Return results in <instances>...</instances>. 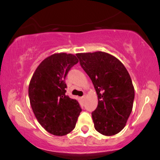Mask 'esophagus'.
Masks as SVG:
<instances>
[{
  "mask_svg": "<svg viewBox=\"0 0 160 160\" xmlns=\"http://www.w3.org/2000/svg\"><path fill=\"white\" fill-rule=\"evenodd\" d=\"M81 98H82V100H85V98H86V95H83V96H82V97H81Z\"/></svg>",
  "mask_w": 160,
  "mask_h": 160,
  "instance_id": "34e87169",
  "label": "esophagus"
}]
</instances>
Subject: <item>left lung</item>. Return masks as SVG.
<instances>
[{"label":"left lung","instance_id":"1","mask_svg":"<svg viewBox=\"0 0 160 160\" xmlns=\"http://www.w3.org/2000/svg\"><path fill=\"white\" fill-rule=\"evenodd\" d=\"M98 95L92 113L96 131L106 136L119 133L132 111L135 89L123 64L109 53L97 51L76 54Z\"/></svg>","mask_w":160,"mask_h":160}]
</instances>
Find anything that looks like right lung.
Returning a JSON list of instances; mask_svg holds the SVG:
<instances>
[{
	"mask_svg": "<svg viewBox=\"0 0 160 160\" xmlns=\"http://www.w3.org/2000/svg\"><path fill=\"white\" fill-rule=\"evenodd\" d=\"M79 62L71 53L46 58L33 74L28 86L32 111L46 131L57 136L71 132L81 112L78 102L65 95L68 72Z\"/></svg>",
	"mask_w": 160,
	"mask_h": 160,
	"instance_id": "obj_1",
	"label": "right lung"
}]
</instances>
